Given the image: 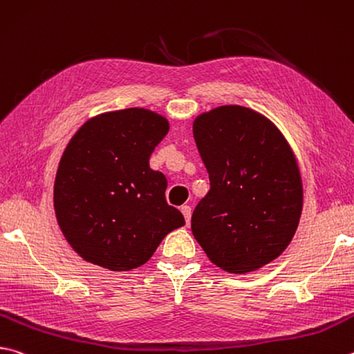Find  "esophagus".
<instances>
[{"label":"esophagus","mask_w":354,"mask_h":354,"mask_svg":"<svg viewBox=\"0 0 354 354\" xmlns=\"http://www.w3.org/2000/svg\"><path fill=\"white\" fill-rule=\"evenodd\" d=\"M181 214L184 215L185 224H187V226H189V223H190V218H192V209L189 207V205H184V207H181Z\"/></svg>","instance_id":"1"}]
</instances>
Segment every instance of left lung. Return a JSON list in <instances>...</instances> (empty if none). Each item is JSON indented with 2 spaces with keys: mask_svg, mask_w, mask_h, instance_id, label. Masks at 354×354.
<instances>
[{
  "mask_svg": "<svg viewBox=\"0 0 354 354\" xmlns=\"http://www.w3.org/2000/svg\"><path fill=\"white\" fill-rule=\"evenodd\" d=\"M194 138L210 190L192 232L223 271H257L281 255L299 226L304 185L294 151L274 122L240 105L196 115Z\"/></svg>",
  "mask_w": 354,
  "mask_h": 354,
  "instance_id": "8db88e82",
  "label": "left lung"
}]
</instances>
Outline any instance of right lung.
Returning <instances> with one entry per match:
<instances>
[{
  "mask_svg": "<svg viewBox=\"0 0 354 354\" xmlns=\"http://www.w3.org/2000/svg\"><path fill=\"white\" fill-rule=\"evenodd\" d=\"M170 124L145 108L88 119L63 151L54 210L69 246L108 271L142 266L171 230L185 224L165 201L167 179L150 156Z\"/></svg>",
  "mask_w": 354,
  "mask_h": 354,
  "instance_id": "1",
  "label": "right lung"
}]
</instances>
